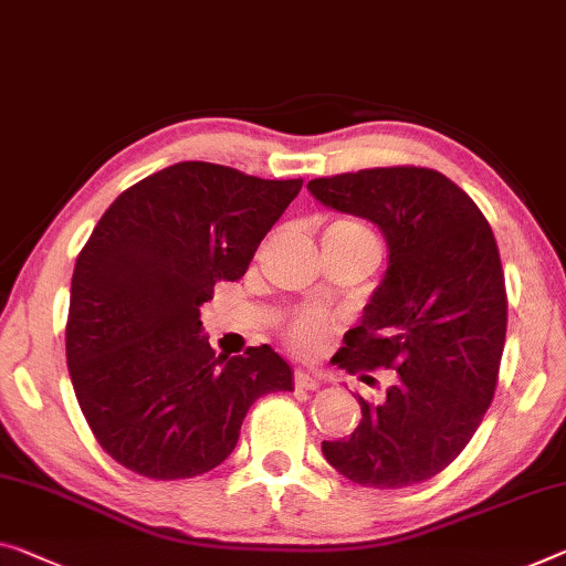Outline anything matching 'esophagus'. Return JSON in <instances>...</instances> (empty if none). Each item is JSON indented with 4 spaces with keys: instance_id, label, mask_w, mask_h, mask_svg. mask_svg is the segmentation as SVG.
Here are the masks:
<instances>
[{
    "instance_id": "esophagus-1",
    "label": "esophagus",
    "mask_w": 566,
    "mask_h": 566,
    "mask_svg": "<svg viewBox=\"0 0 566 566\" xmlns=\"http://www.w3.org/2000/svg\"><path fill=\"white\" fill-rule=\"evenodd\" d=\"M293 381H295V387H298V389H318V387H321V377H318V374L303 371V369L295 371Z\"/></svg>"
}]
</instances>
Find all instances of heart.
I'll use <instances>...</instances> for the list:
<instances>
[{
	"label": "heart",
	"mask_w": 566,
	"mask_h": 566,
	"mask_svg": "<svg viewBox=\"0 0 566 566\" xmlns=\"http://www.w3.org/2000/svg\"><path fill=\"white\" fill-rule=\"evenodd\" d=\"M324 234H332V238H342L349 242H367V245H377V234H374L367 224L356 222V220H336L326 228ZM332 328V321L324 311L318 308H303L301 313H295L291 318V324L285 326V338H289L291 346H295L298 352H316L324 338Z\"/></svg>",
	"instance_id": "1"
}]
</instances>
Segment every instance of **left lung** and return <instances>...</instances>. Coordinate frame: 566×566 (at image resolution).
<instances>
[{
  "label": "left lung",
  "mask_w": 566,
  "mask_h": 566,
  "mask_svg": "<svg viewBox=\"0 0 566 566\" xmlns=\"http://www.w3.org/2000/svg\"><path fill=\"white\" fill-rule=\"evenodd\" d=\"M308 192L377 224L389 248L387 273L334 359L367 385V371H397L385 399L359 397L349 438L321 450L369 489L428 481L463 453L499 385L509 301L491 224L455 181L424 167L321 177Z\"/></svg>",
  "instance_id": "obj_1"
}]
</instances>
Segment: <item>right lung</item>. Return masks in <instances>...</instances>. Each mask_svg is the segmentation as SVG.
Returning a JSON list of instances; mask_svg holds the SVG:
<instances>
[{
	"label": "right lung",
	"mask_w": 566,
	"mask_h": 566,
	"mask_svg": "<svg viewBox=\"0 0 566 566\" xmlns=\"http://www.w3.org/2000/svg\"><path fill=\"white\" fill-rule=\"evenodd\" d=\"M303 179L179 161L118 195L77 255L65 354L77 405L128 471L177 481L238 446L255 399L291 392L271 346L214 356L199 308L245 275Z\"/></svg>",
	"instance_id": "add662e5"
}]
</instances>
